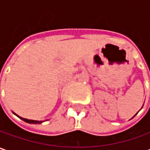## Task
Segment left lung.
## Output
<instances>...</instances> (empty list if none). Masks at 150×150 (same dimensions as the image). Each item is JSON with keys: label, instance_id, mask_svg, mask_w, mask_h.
<instances>
[{"label": "left lung", "instance_id": "1", "mask_svg": "<svg viewBox=\"0 0 150 150\" xmlns=\"http://www.w3.org/2000/svg\"><path fill=\"white\" fill-rule=\"evenodd\" d=\"M136 114H137V113H136ZM136 114H135V115H136ZM135 115H134V116H135Z\"/></svg>", "mask_w": 150, "mask_h": 150}]
</instances>
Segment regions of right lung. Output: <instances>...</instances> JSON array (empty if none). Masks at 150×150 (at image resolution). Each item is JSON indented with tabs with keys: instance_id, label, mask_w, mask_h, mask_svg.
<instances>
[{
	"instance_id": "right-lung-1",
	"label": "right lung",
	"mask_w": 150,
	"mask_h": 150,
	"mask_svg": "<svg viewBox=\"0 0 150 150\" xmlns=\"http://www.w3.org/2000/svg\"><path fill=\"white\" fill-rule=\"evenodd\" d=\"M15 115H16L17 117H19V118L21 119V120H23V121H25L26 123H28V124H42V123H43L44 121H38V120H32V119H27V118H21L20 116H18L17 114H16L15 112H13ZM45 121H47V120H45Z\"/></svg>"
}]
</instances>
